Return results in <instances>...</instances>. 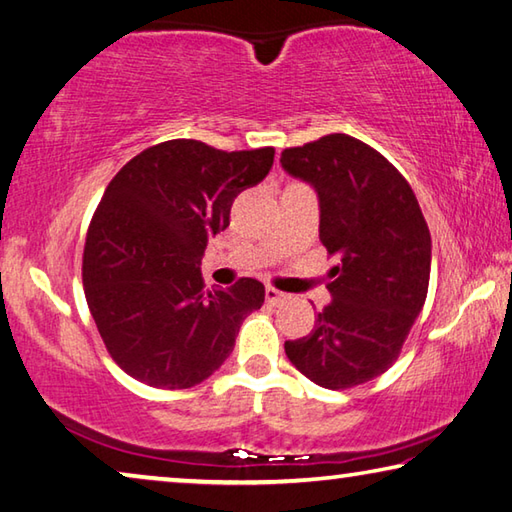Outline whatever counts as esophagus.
<instances>
[{"label":"esophagus","instance_id":"esophagus-1","mask_svg":"<svg viewBox=\"0 0 512 512\" xmlns=\"http://www.w3.org/2000/svg\"><path fill=\"white\" fill-rule=\"evenodd\" d=\"M265 299H267V303H270V306H279V303H283L285 299H288V294L281 292V290H276L274 285H267V288H265Z\"/></svg>","mask_w":512,"mask_h":512}]
</instances>
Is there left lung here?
<instances>
[{"label":"left lung","mask_w":512,"mask_h":512,"mask_svg":"<svg viewBox=\"0 0 512 512\" xmlns=\"http://www.w3.org/2000/svg\"><path fill=\"white\" fill-rule=\"evenodd\" d=\"M281 164L315 186L319 238L337 258L333 301L285 353L319 387L353 389L398 360L427 299L432 236L414 188L369 143L326 134L285 148Z\"/></svg>","instance_id":"obj_1"}]
</instances>
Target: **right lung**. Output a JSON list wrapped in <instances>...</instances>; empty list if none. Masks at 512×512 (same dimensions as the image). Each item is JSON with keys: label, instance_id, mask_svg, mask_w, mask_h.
Segmentation results:
<instances>
[{"label": "right lung", "instance_id": "add662e5", "mask_svg": "<svg viewBox=\"0 0 512 512\" xmlns=\"http://www.w3.org/2000/svg\"><path fill=\"white\" fill-rule=\"evenodd\" d=\"M274 148L218 150L170 139L132 157L89 222L83 285L112 360L155 389H191L220 369L265 288L206 290L200 261L240 191L270 173Z\"/></svg>", "mask_w": 512, "mask_h": 512}]
</instances>
